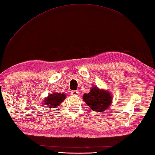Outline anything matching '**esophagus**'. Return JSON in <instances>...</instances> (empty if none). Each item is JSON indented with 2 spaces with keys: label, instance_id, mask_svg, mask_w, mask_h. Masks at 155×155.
Returning <instances> with one entry per match:
<instances>
[{
  "label": "esophagus",
  "instance_id": "1",
  "mask_svg": "<svg viewBox=\"0 0 155 155\" xmlns=\"http://www.w3.org/2000/svg\"><path fill=\"white\" fill-rule=\"evenodd\" d=\"M71 95H75V96H79L80 95V92H79L78 91H71Z\"/></svg>",
  "mask_w": 155,
  "mask_h": 155
}]
</instances>
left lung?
<instances>
[{
  "mask_svg": "<svg viewBox=\"0 0 155 155\" xmlns=\"http://www.w3.org/2000/svg\"><path fill=\"white\" fill-rule=\"evenodd\" d=\"M84 100L93 111L100 112L109 107L112 102V97L108 91L94 87L89 94L84 95Z\"/></svg>",
  "mask_w": 155,
  "mask_h": 155,
  "instance_id": "obj_1",
  "label": "left lung"
}]
</instances>
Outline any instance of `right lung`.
<instances>
[{
	"label": "right lung",
	"mask_w": 155,
	"mask_h": 155,
	"mask_svg": "<svg viewBox=\"0 0 155 155\" xmlns=\"http://www.w3.org/2000/svg\"><path fill=\"white\" fill-rule=\"evenodd\" d=\"M66 97V95L64 94H51L44 99L46 108H56L64 100Z\"/></svg>",
	"instance_id": "obj_1"
}]
</instances>
